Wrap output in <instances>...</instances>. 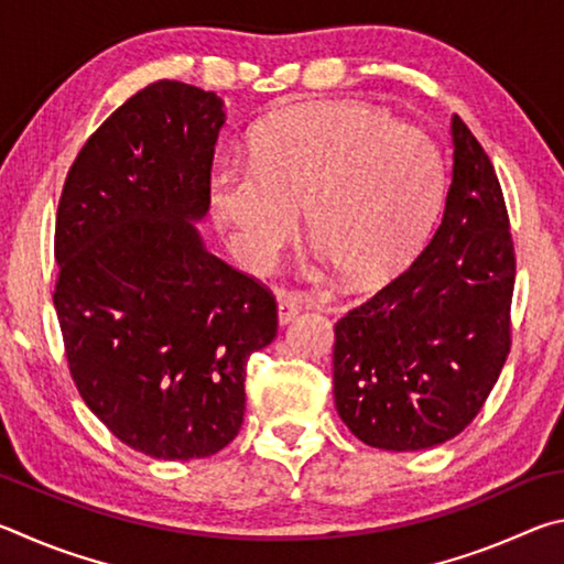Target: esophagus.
I'll return each instance as SVG.
<instances>
[{
	"mask_svg": "<svg viewBox=\"0 0 564 564\" xmlns=\"http://www.w3.org/2000/svg\"><path fill=\"white\" fill-rule=\"evenodd\" d=\"M301 313V303L291 299V295H281L279 299V323L285 326V323H291L295 316Z\"/></svg>",
	"mask_w": 564,
	"mask_h": 564,
	"instance_id": "1",
	"label": "esophagus"
}]
</instances>
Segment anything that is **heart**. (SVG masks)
<instances>
[{"mask_svg": "<svg viewBox=\"0 0 564 564\" xmlns=\"http://www.w3.org/2000/svg\"><path fill=\"white\" fill-rule=\"evenodd\" d=\"M443 194L431 139L352 101L281 111L256 131L251 161L218 159L208 208L246 269L271 271L301 228L356 283L393 273L425 236Z\"/></svg>", "mask_w": 564, "mask_h": 564, "instance_id": "obj_1", "label": "heart"}]
</instances>
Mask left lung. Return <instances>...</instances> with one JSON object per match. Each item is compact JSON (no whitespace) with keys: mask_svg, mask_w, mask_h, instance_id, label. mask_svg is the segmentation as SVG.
I'll return each instance as SVG.
<instances>
[{"mask_svg":"<svg viewBox=\"0 0 564 564\" xmlns=\"http://www.w3.org/2000/svg\"><path fill=\"white\" fill-rule=\"evenodd\" d=\"M453 178L431 241L336 323L333 395L380 451H425L480 413L510 352L514 248L498 174L453 117Z\"/></svg>","mask_w":564,"mask_h":564,"instance_id":"1","label":"left lung"}]
</instances>
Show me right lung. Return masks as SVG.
I'll list each match as a JSON object with an SVG mask.
<instances>
[{
    "label": "right lung",
    "instance_id": "right-lung-1",
    "mask_svg": "<svg viewBox=\"0 0 564 564\" xmlns=\"http://www.w3.org/2000/svg\"><path fill=\"white\" fill-rule=\"evenodd\" d=\"M224 99L161 79L91 133L56 212L54 308L84 403L133 451L208 457L234 441L246 362L275 301L208 253V174Z\"/></svg>",
    "mask_w": 564,
    "mask_h": 564
}]
</instances>
